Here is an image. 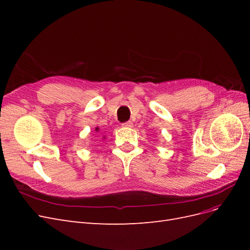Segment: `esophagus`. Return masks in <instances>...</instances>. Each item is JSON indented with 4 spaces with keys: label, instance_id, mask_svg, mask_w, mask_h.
<instances>
[{
    "label": "esophagus",
    "instance_id": "esophagus-1",
    "mask_svg": "<svg viewBox=\"0 0 250 250\" xmlns=\"http://www.w3.org/2000/svg\"><path fill=\"white\" fill-rule=\"evenodd\" d=\"M123 127H127V128H131L133 126V123L130 122V121H128V122H125L122 124Z\"/></svg>",
    "mask_w": 250,
    "mask_h": 250
}]
</instances>
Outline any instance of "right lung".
Instances as JSON below:
<instances>
[{
    "mask_svg": "<svg viewBox=\"0 0 250 250\" xmlns=\"http://www.w3.org/2000/svg\"><path fill=\"white\" fill-rule=\"evenodd\" d=\"M99 130H100V129H99V127H96V128H95V131H96V132H98ZM105 139H106V138L103 137V140H105Z\"/></svg>",
    "mask_w": 250,
    "mask_h": 250,
    "instance_id": "right-lung-1",
    "label": "right lung"
}]
</instances>
